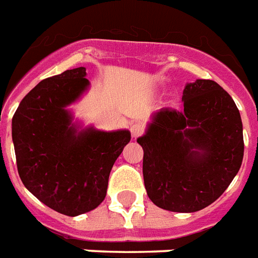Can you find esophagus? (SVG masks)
I'll return each instance as SVG.
<instances>
[{"label":"esophagus","mask_w":258,"mask_h":258,"mask_svg":"<svg viewBox=\"0 0 258 258\" xmlns=\"http://www.w3.org/2000/svg\"><path fill=\"white\" fill-rule=\"evenodd\" d=\"M130 130H131V135H133V138H138V136H140L144 133V125L142 124V123H134Z\"/></svg>","instance_id":"esophagus-1"}]
</instances>
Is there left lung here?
I'll return each mask as SVG.
<instances>
[{"mask_svg":"<svg viewBox=\"0 0 258 258\" xmlns=\"http://www.w3.org/2000/svg\"><path fill=\"white\" fill-rule=\"evenodd\" d=\"M183 102L181 111H158L138 143L151 202L172 212H198L216 202L241 167L242 122L215 81L188 83Z\"/></svg>","mask_w":258,"mask_h":258,"instance_id":"8db88e82","label":"left lung"}]
</instances>
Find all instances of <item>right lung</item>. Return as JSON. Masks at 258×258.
Segmentation results:
<instances>
[{"label": "right lung", "mask_w": 258, "mask_h": 258, "mask_svg": "<svg viewBox=\"0 0 258 258\" xmlns=\"http://www.w3.org/2000/svg\"><path fill=\"white\" fill-rule=\"evenodd\" d=\"M85 68L41 81L21 100L12 122L17 168L25 187L66 216L103 202L108 176L131 134L87 127L78 131L68 106L90 86Z\"/></svg>", "instance_id": "right-lung-1"}]
</instances>
